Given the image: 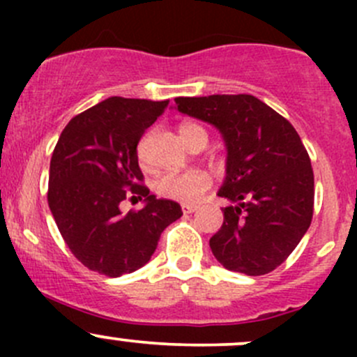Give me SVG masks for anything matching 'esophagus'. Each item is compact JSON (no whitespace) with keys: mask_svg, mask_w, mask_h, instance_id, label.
<instances>
[{"mask_svg":"<svg viewBox=\"0 0 357 357\" xmlns=\"http://www.w3.org/2000/svg\"><path fill=\"white\" fill-rule=\"evenodd\" d=\"M181 211H183V214H192V212L197 211V205L195 204H183Z\"/></svg>","mask_w":357,"mask_h":357,"instance_id":"1","label":"esophagus"}]
</instances>
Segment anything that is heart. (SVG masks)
<instances>
[{
  "instance_id": "heart-1",
  "label": "heart",
  "mask_w": 357,
  "mask_h": 357,
  "mask_svg": "<svg viewBox=\"0 0 357 357\" xmlns=\"http://www.w3.org/2000/svg\"><path fill=\"white\" fill-rule=\"evenodd\" d=\"M183 142L188 146L193 143L202 142L207 145L208 136L207 131L199 124L185 122L179 128ZM212 186L211 176L205 171H188V172H167L162 178L157 179L155 190L164 199H171L176 202H185V204H195L202 199L205 192Z\"/></svg>"
}]
</instances>
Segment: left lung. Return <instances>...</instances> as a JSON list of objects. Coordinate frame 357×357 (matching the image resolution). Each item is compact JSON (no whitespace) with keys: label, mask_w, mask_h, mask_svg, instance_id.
Segmentation results:
<instances>
[{"label":"left lung","mask_w":357,"mask_h":357,"mask_svg":"<svg viewBox=\"0 0 357 357\" xmlns=\"http://www.w3.org/2000/svg\"><path fill=\"white\" fill-rule=\"evenodd\" d=\"M174 102L181 114L214 126L228 152L218 195L229 205L208 242L212 254L229 271H273L298 245L312 219L314 174L301 136L252 95L179 96Z\"/></svg>","instance_id":"left-lung-1"}]
</instances>
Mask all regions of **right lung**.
I'll return each mask as SVG.
<instances>
[{
  "label": "right lung",
  "instance_id": "obj_1",
  "mask_svg": "<svg viewBox=\"0 0 357 357\" xmlns=\"http://www.w3.org/2000/svg\"><path fill=\"white\" fill-rule=\"evenodd\" d=\"M169 100L110 96L75 115L50 162L48 205L72 254L91 271L117 278L145 266L160 233L183 215L178 202L150 195L138 165L145 129ZM146 205L124 216L126 196Z\"/></svg>",
  "mask_w": 357,
  "mask_h": 357
}]
</instances>
